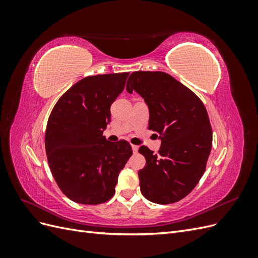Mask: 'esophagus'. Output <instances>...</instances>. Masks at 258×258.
I'll return each instance as SVG.
<instances>
[{"instance_id": "34e87169", "label": "esophagus", "mask_w": 258, "mask_h": 258, "mask_svg": "<svg viewBox=\"0 0 258 258\" xmlns=\"http://www.w3.org/2000/svg\"><path fill=\"white\" fill-rule=\"evenodd\" d=\"M131 147H132V151H134V153H137V152H138V150H139V146L132 144V145H131Z\"/></svg>"}]
</instances>
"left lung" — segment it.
<instances>
[{"label":"left lung","instance_id":"left-lung-1","mask_svg":"<svg viewBox=\"0 0 258 258\" xmlns=\"http://www.w3.org/2000/svg\"><path fill=\"white\" fill-rule=\"evenodd\" d=\"M126 88L144 99L148 129L161 140L157 154L146 146L139 150L146 159L138 172L141 192L155 204H174L195 188L206 171L212 148L208 112L190 89L165 72L131 73Z\"/></svg>","mask_w":258,"mask_h":258}]
</instances>
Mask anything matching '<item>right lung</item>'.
Wrapping results in <instances>:
<instances>
[{
    "label": "right lung",
    "mask_w": 258,
    "mask_h": 258,
    "mask_svg": "<svg viewBox=\"0 0 258 258\" xmlns=\"http://www.w3.org/2000/svg\"><path fill=\"white\" fill-rule=\"evenodd\" d=\"M129 73L87 76L62 96L45 134V148L54 181L77 204L110 200L132 148L103 137L111 121V105L124 88Z\"/></svg>",
    "instance_id": "1"
}]
</instances>
